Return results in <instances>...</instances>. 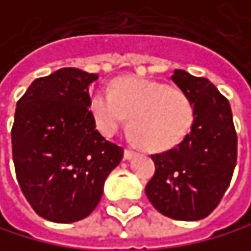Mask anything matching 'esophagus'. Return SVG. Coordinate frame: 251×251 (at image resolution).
<instances>
[{"label":"esophagus","instance_id":"obj_1","mask_svg":"<svg viewBox=\"0 0 251 251\" xmlns=\"http://www.w3.org/2000/svg\"><path fill=\"white\" fill-rule=\"evenodd\" d=\"M136 156V151L135 150H132V149H126V151H124V158L126 159H132V158H135Z\"/></svg>","mask_w":251,"mask_h":251}]
</instances>
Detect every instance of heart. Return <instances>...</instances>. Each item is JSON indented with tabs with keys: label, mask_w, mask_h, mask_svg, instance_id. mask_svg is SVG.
<instances>
[{
	"label": "heart",
	"mask_w": 251,
	"mask_h": 251,
	"mask_svg": "<svg viewBox=\"0 0 251 251\" xmlns=\"http://www.w3.org/2000/svg\"><path fill=\"white\" fill-rule=\"evenodd\" d=\"M89 107L96 127L105 136H113L130 116V132L142 147L153 151L176 147L195 123L189 95L151 79H119L112 92H96Z\"/></svg>",
	"instance_id": "b5f03b06"
}]
</instances>
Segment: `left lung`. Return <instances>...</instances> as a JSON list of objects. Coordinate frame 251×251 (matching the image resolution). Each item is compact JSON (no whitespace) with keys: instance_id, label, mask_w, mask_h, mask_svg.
<instances>
[{"instance_id":"8db88e82","label":"left lung","mask_w":251,"mask_h":251,"mask_svg":"<svg viewBox=\"0 0 251 251\" xmlns=\"http://www.w3.org/2000/svg\"><path fill=\"white\" fill-rule=\"evenodd\" d=\"M172 81L192 100L195 123L178 146L151 155L155 175L146 195L164 216L199 221L213 212L228 189L238 138L228 101L207 78L176 69Z\"/></svg>"}]
</instances>
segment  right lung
Masks as SVG:
<instances>
[{
	"mask_svg": "<svg viewBox=\"0 0 251 251\" xmlns=\"http://www.w3.org/2000/svg\"><path fill=\"white\" fill-rule=\"evenodd\" d=\"M98 75L59 69L35 79L16 104L12 153L20 187L35 212L52 223L87 218L124 150L107 141L89 110Z\"/></svg>",
	"mask_w": 251,
	"mask_h": 251,
	"instance_id": "obj_1",
	"label": "right lung"
}]
</instances>
